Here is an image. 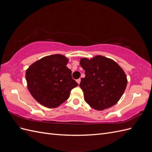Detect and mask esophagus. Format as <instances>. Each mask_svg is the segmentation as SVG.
Wrapping results in <instances>:
<instances>
[{"mask_svg":"<svg viewBox=\"0 0 152 152\" xmlns=\"http://www.w3.org/2000/svg\"><path fill=\"white\" fill-rule=\"evenodd\" d=\"M80 81H81V79H79L77 80V83L79 84L80 83Z\"/></svg>","mask_w":152,"mask_h":152,"instance_id":"1","label":"esophagus"}]
</instances>
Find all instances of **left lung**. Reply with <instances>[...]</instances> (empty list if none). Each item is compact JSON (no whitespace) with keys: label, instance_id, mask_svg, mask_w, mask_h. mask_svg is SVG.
<instances>
[{"label":"left lung","instance_id":"left-lung-1","mask_svg":"<svg viewBox=\"0 0 152 152\" xmlns=\"http://www.w3.org/2000/svg\"><path fill=\"white\" fill-rule=\"evenodd\" d=\"M80 64L85 70L80 87L86 102L92 108L103 110L115 104L125 91L126 73L111 59L96 56L91 59L82 58Z\"/></svg>","mask_w":152,"mask_h":152}]
</instances>
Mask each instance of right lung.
<instances>
[{"mask_svg":"<svg viewBox=\"0 0 152 152\" xmlns=\"http://www.w3.org/2000/svg\"><path fill=\"white\" fill-rule=\"evenodd\" d=\"M68 59L54 54L39 59L28 68L26 80L34 98L48 108H56L70 97L78 86L67 66Z\"/></svg>","mask_w":152,"mask_h":152,"instance_id":"obj_1","label":"right lung"}]
</instances>
